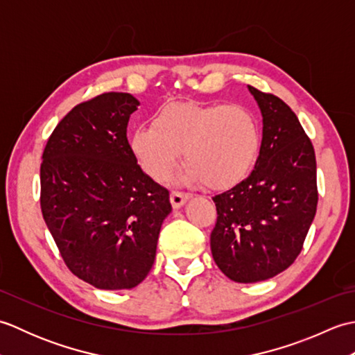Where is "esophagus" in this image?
<instances>
[{"instance_id": "obj_1", "label": "esophagus", "mask_w": 355, "mask_h": 355, "mask_svg": "<svg viewBox=\"0 0 355 355\" xmlns=\"http://www.w3.org/2000/svg\"><path fill=\"white\" fill-rule=\"evenodd\" d=\"M191 195L183 191H172L171 192V202L173 207H182L184 202L189 200Z\"/></svg>"}]
</instances>
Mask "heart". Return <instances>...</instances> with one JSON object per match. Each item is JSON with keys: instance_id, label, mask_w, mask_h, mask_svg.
I'll use <instances>...</instances> for the list:
<instances>
[{"instance_id": "obj_1", "label": "heart", "mask_w": 355, "mask_h": 355, "mask_svg": "<svg viewBox=\"0 0 355 355\" xmlns=\"http://www.w3.org/2000/svg\"><path fill=\"white\" fill-rule=\"evenodd\" d=\"M261 143L259 120L244 105L172 103L155 112L153 126L137 128L130 145L155 182L169 180L184 153L189 178L221 189L250 172Z\"/></svg>"}]
</instances>
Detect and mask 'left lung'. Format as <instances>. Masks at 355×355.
<instances>
[{
	"instance_id": "1",
	"label": "left lung",
	"mask_w": 355,
	"mask_h": 355,
	"mask_svg": "<svg viewBox=\"0 0 355 355\" xmlns=\"http://www.w3.org/2000/svg\"><path fill=\"white\" fill-rule=\"evenodd\" d=\"M262 112V143L250 175L215 195L212 256L241 284L273 277L302 252L318 209V171L310 137L282 99L248 85Z\"/></svg>"
}]
</instances>
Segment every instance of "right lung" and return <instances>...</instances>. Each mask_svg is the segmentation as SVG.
<instances>
[{"label":"right lung","mask_w":355,"mask_h":355,"mask_svg":"<svg viewBox=\"0 0 355 355\" xmlns=\"http://www.w3.org/2000/svg\"><path fill=\"white\" fill-rule=\"evenodd\" d=\"M139 101L103 93L53 130L41 163L44 221L74 276L101 290L134 288L155 259L169 191L143 173L126 137Z\"/></svg>","instance_id":"right-lung-1"}]
</instances>
